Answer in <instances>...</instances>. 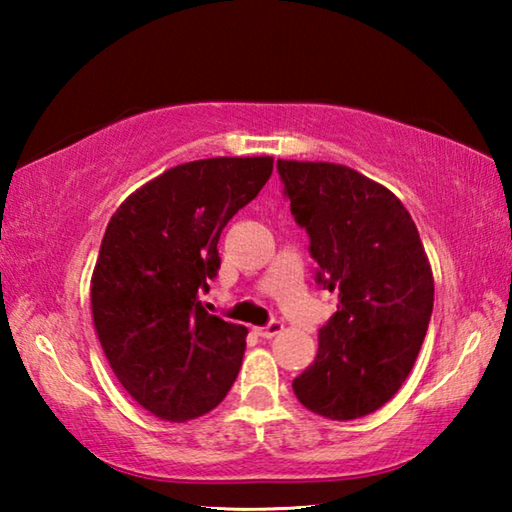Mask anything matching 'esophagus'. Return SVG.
Masks as SVG:
<instances>
[{
    "instance_id": "esophagus-1",
    "label": "esophagus",
    "mask_w": 512,
    "mask_h": 512,
    "mask_svg": "<svg viewBox=\"0 0 512 512\" xmlns=\"http://www.w3.org/2000/svg\"><path fill=\"white\" fill-rule=\"evenodd\" d=\"M282 320H271V323L264 325V327H257V334L262 336V339H273L275 334L282 332Z\"/></svg>"
}]
</instances>
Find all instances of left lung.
<instances>
[{"label":"left lung","mask_w":512,"mask_h":512,"mask_svg":"<svg viewBox=\"0 0 512 512\" xmlns=\"http://www.w3.org/2000/svg\"><path fill=\"white\" fill-rule=\"evenodd\" d=\"M277 173L309 235L318 287L339 291L293 393L323 418H363L400 391L422 348L433 309L429 259L386 187L332 162L277 160Z\"/></svg>","instance_id":"1"}]
</instances>
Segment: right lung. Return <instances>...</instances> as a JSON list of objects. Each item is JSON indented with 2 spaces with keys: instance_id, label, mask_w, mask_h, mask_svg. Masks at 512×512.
<instances>
[{
  "instance_id": "obj_1",
  "label": "right lung",
  "mask_w": 512,
  "mask_h": 512,
  "mask_svg": "<svg viewBox=\"0 0 512 512\" xmlns=\"http://www.w3.org/2000/svg\"><path fill=\"white\" fill-rule=\"evenodd\" d=\"M273 173V158L180 164L112 214L92 273V316L121 386L146 411L187 422L223 402L246 350L244 325L198 293L219 275V239Z\"/></svg>"
}]
</instances>
